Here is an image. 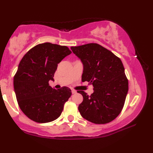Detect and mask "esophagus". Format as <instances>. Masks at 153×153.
I'll return each mask as SVG.
<instances>
[{"label":"esophagus","mask_w":153,"mask_h":153,"mask_svg":"<svg viewBox=\"0 0 153 153\" xmlns=\"http://www.w3.org/2000/svg\"><path fill=\"white\" fill-rule=\"evenodd\" d=\"M71 92H72V94H76L77 91L75 90H71Z\"/></svg>","instance_id":"1"}]
</instances>
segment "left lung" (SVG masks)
<instances>
[{
	"label": "left lung",
	"instance_id": "obj_1",
	"mask_svg": "<svg viewBox=\"0 0 153 153\" xmlns=\"http://www.w3.org/2000/svg\"><path fill=\"white\" fill-rule=\"evenodd\" d=\"M71 51L84 64L82 82H88L94 87L89 96L77 90L83 96L79 105L80 114L86 120L96 124L112 121L122 111L128 91V79L121 59L97 43L72 46Z\"/></svg>",
	"mask_w": 153,
	"mask_h": 153
}]
</instances>
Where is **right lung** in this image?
<instances>
[{
    "label": "right lung",
    "instance_id": "obj_1",
    "mask_svg": "<svg viewBox=\"0 0 153 153\" xmlns=\"http://www.w3.org/2000/svg\"><path fill=\"white\" fill-rule=\"evenodd\" d=\"M71 51L65 46L45 42L31 48L21 60L13 77V86L21 110L35 122L47 123L57 119L71 96L64 86H49L58 63Z\"/></svg>",
    "mask_w": 153,
    "mask_h": 153
}]
</instances>
